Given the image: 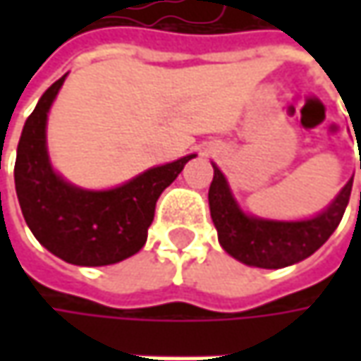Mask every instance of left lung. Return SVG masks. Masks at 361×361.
Listing matches in <instances>:
<instances>
[{
  "label": "left lung",
  "instance_id": "1",
  "mask_svg": "<svg viewBox=\"0 0 361 361\" xmlns=\"http://www.w3.org/2000/svg\"><path fill=\"white\" fill-rule=\"evenodd\" d=\"M213 169L209 207L219 243L237 261L261 269H281L313 255L338 229L354 185V178H350L319 215L303 221H275L245 213L235 201L225 174L216 164Z\"/></svg>",
  "mask_w": 361,
  "mask_h": 361
}]
</instances>
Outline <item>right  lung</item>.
Returning <instances> with one entry per match:
<instances>
[{"mask_svg":"<svg viewBox=\"0 0 361 361\" xmlns=\"http://www.w3.org/2000/svg\"><path fill=\"white\" fill-rule=\"evenodd\" d=\"M66 76L44 92L23 124L13 171L16 192L27 227L49 253L82 267L112 265L145 247L162 190L197 154L148 169L106 190L68 183L54 171L46 142L48 112Z\"/></svg>","mask_w":361,"mask_h":361,"instance_id":"add662e5","label":"right lung"}]
</instances>
